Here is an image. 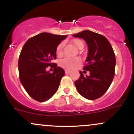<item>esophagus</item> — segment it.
<instances>
[{"mask_svg": "<svg viewBox=\"0 0 134 134\" xmlns=\"http://www.w3.org/2000/svg\"><path fill=\"white\" fill-rule=\"evenodd\" d=\"M72 71L70 70H69V69H65V74H69V73H70V72H71Z\"/></svg>", "mask_w": 134, "mask_h": 134, "instance_id": "obj_1", "label": "esophagus"}]
</instances>
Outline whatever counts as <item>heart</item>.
Wrapping results in <instances>:
<instances>
[{"mask_svg":"<svg viewBox=\"0 0 134 134\" xmlns=\"http://www.w3.org/2000/svg\"><path fill=\"white\" fill-rule=\"evenodd\" d=\"M72 44L78 49H82L84 46V42L79 39H74L72 41ZM63 47H64V43H61L57 46L56 48L57 55H60L62 53ZM80 63V60L78 58H64L60 62V65L64 68L72 69L76 67Z\"/></svg>","mask_w":134,"mask_h":134,"instance_id":"1","label":"heart"}]
</instances>
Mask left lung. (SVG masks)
<instances>
[{
  "label": "left lung",
  "instance_id": "1",
  "mask_svg": "<svg viewBox=\"0 0 134 134\" xmlns=\"http://www.w3.org/2000/svg\"><path fill=\"white\" fill-rule=\"evenodd\" d=\"M72 36L82 38L86 42L88 55L83 69L90 72L89 76H84L80 71L81 76L75 81V86L78 93L84 98L90 100L96 99L107 92L114 77L115 53L109 41L99 34L84 30Z\"/></svg>",
  "mask_w": 134,
  "mask_h": 134
}]
</instances>
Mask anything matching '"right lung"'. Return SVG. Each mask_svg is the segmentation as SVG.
Returning a JSON list of instances; mask_svg holds the SVG:
<instances>
[{
	"label": "right lung",
	"mask_w": 134,
	"mask_h": 134,
	"mask_svg": "<svg viewBox=\"0 0 134 134\" xmlns=\"http://www.w3.org/2000/svg\"><path fill=\"white\" fill-rule=\"evenodd\" d=\"M67 36L41 33L30 38L23 46L18 62L19 79L35 100H48L58 90L65 72L52 61L56 58L57 46ZM48 66L54 69L52 73L46 70Z\"/></svg>",
	"instance_id": "right-lung-1"
}]
</instances>
